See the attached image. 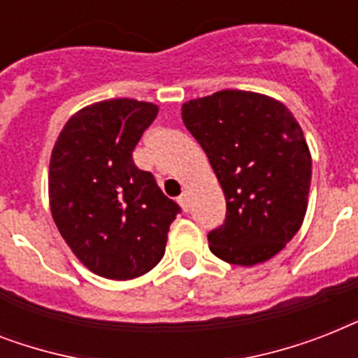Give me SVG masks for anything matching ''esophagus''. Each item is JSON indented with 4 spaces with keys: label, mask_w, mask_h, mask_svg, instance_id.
<instances>
[{
    "label": "esophagus",
    "mask_w": 358,
    "mask_h": 358,
    "mask_svg": "<svg viewBox=\"0 0 358 358\" xmlns=\"http://www.w3.org/2000/svg\"><path fill=\"white\" fill-rule=\"evenodd\" d=\"M178 204L182 206L184 212H189V193H187V191H184V193L178 196Z\"/></svg>",
    "instance_id": "34e87169"
}]
</instances>
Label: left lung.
I'll use <instances>...</instances> for the list:
<instances>
[{"mask_svg": "<svg viewBox=\"0 0 358 358\" xmlns=\"http://www.w3.org/2000/svg\"><path fill=\"white\" fill-rule=\"evenodd\" d=\"M182 120L206 152L227 199L210 250L256 266L286 247L303 224L312 157L299 122L275 98L219 91L182 106Z\"/></svg>", "mask_w": 358, "mask_h": 358, "instance_id": "8db88e82", "label": "left lung"}]
</instances>
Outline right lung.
I'll return each mask as SVG.
<instances>
[{
    "label": "right lung",
    "mask_w": 358,
    "mask_h": 358,
    "mask_svg": "<svg viewBox=\"0 0 358 358\" xmlns=\"http://www.w3.org/2000/svg\"><path fill=\"white\" fill-rule=\"evenodd\" d=\"M156 115L150 102L103 100L70 117L53 146V221L81 264L100 277L128 280L156 267L180 213L131 157Z\"/></svg>",
    "instance_id": "obj_1"
}]
</instances>
